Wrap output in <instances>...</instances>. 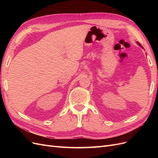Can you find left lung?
<instances>
[{"label": "left lung", "mask_w": 158, "mask_h": 158, "mask_svg": "<svg viewBox=\"0 0 158 158\" xmlns=\"http://www.w3.org/2000/svg\"><path fill=\"white\" fill-rule=\"evenodd\" d=\"M137 44H138V45H139V46H140V47H142V48H143V47H142V45H141V44H140V43H138V42H137Z\"/></svg>", "instance_id": "left-lung-1"}]
</instances>
